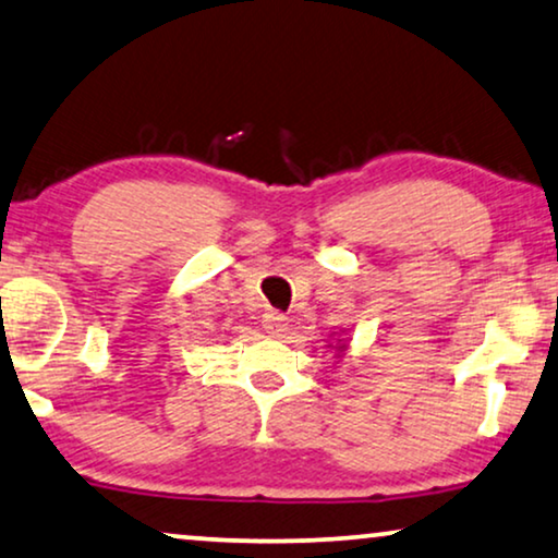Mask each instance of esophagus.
Instances as JSON below:
<instances>
[{"mask_svg":"<svg viewBox=\"0 0 558 558\" xmlns=\"http://www.w3.org/2000/svg\"><path fill=\"white\" fill-rule=\"evenodd\" d=\"M263 328L270 336H282V333H286V328H288V318L278 311H268L263 316Z\"/></svg>","mask_w":558,"mask_h":558,"instance_id":"1","label":"esophagus"}]
</instances>
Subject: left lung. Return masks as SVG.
Masks as SVG:
<instances>
[{"instance_id": "1", "label": "left lung", "mask_w": 558, "mask_h": 558, "mask_svg": "<svg viewBox=\"0 0 558 558\" xmlns=\"http://www.w3.org/2000/svg\"><path fill=\"white\" fill-rule=\"evenodd\" d=\"M339 351H343V347H339Z\"/></svg>"}]
</instances>
